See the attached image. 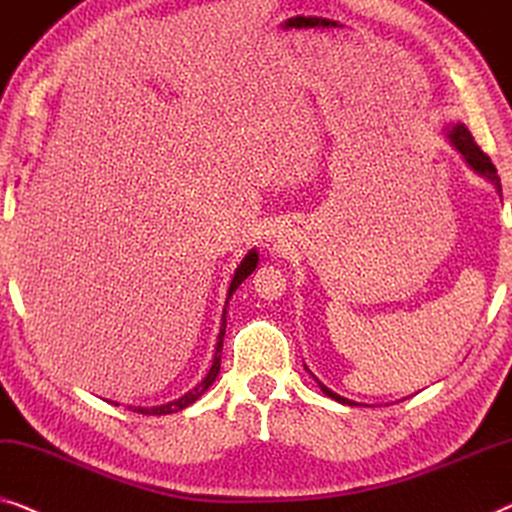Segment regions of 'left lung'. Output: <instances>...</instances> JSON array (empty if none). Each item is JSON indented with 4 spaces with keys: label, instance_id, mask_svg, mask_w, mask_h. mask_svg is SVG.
Here are the masks:
<instances>
[{
    "label": "left lung",
    "instance_id": "left-lung-1",
    "mask_svg": "<svg viewBox=\"0 0 512 512\" xmlns=\"http://www.w3.org/2000/svg\"><path fill=\"white\" fill-rule=\"evenodd\" d=\"M450 141H452V146H455L459 153L464 155V160L471 164V167L478 171V174H482L485 178H489V181H492L494 185H496V190L501 192V178H499V174H496V167L492 164V160H489V155L487 153H482V148L478 146V143H475V139H473V134L469 132V129H466L464 125H455L450 129ZM320 390L327 394V397H331V399H336V401H341V403H350L352 406V401H348V399H343V397H338V394H334L331 390H327L325 385L320 383Z\"/></svg>",
    "mask_w": 512,
    "mask_h": 512
}]
</instances>
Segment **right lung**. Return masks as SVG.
<instances>
[{"instance_id":"1","label":"right lung","mask_w":512,"mask_h":512,"mask_svg":"<svg viewBox=\"0 0 512 512\" xmlns=\"http://www.w3.org/2000/svg\"><path fill=\"white\" fill-rule=\"evenodd\" d=\"M257 266V253L255 250H250V253L243 257V262L239 264V269H236L234 273V280L232 285H229V294H227V301H225V311H222V327H220V334H218V345H215V357H213V366L211 371H208V376L201 380V383L194 387V390H190L185 394V397H181L178 401H171L167 403V406H155V408H141V406H129L134 410V413H141V415H169V413H178V410H183L190 406V403L197 401L201 394H204L208 387H211L215 383V378H218L220 373V357H222V338H225V327H227V306H229V299H232V294L236 292V287H239L243 280H246L250 273L255 271Z\"/></svg>"}]
</instances>
